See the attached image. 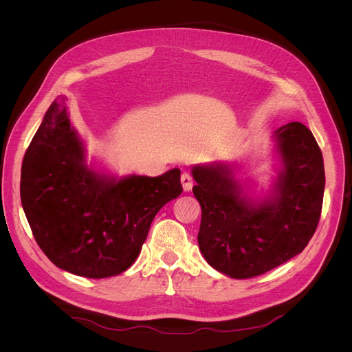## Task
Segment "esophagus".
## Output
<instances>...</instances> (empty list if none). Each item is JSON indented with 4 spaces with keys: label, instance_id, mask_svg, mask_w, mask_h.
I'll return each instance as SVG.
<instances>
[{
    "label": "esophagus",
    "instance_id": "obj_1",
    "mask_svg": "<svg viewBox=\"0 0 352 352\" xmlns=\"http://www.w3.org/2000/svg\"><path fill=\"white\" fill-rule=\"evenodd\" d=\"M180 182H182V186H184V190H185V192H189V190L192 189L194 180H192V176H190L189 173L184 172V173H182V176H180Z\"/></svg>",
    "mask_w": 352,
    "mask_h": 352
}]
</instances>
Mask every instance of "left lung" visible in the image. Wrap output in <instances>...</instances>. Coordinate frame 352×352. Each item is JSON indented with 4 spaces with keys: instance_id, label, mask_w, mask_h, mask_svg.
I'll return each instance as SVG.
<instances>
[{
    "instance_id": "8db88e82",
    "label": "left lung",
    "mask_w": 352,
    "mask_h": 352,
    "mask_svg": "<svg viewBox=\"0 0 352 352\" xmlns=\"http://www.w3.org/2000/svg\"><path fill=\"white\" fill-rule=\"evenodd\" d=\"M279 167L264 197L236 179V164L192 167L201 206L199 251L212 269L233 279L269 272L300 254L320 219L324 164L311 131L300 122L273 133Z\"/></svg>"
}]
</instances>
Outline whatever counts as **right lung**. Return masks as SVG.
Segmentation results:
<instances>
[{
    "mask_svg": "<svg viewBox=\"0 0 352 352\" xmlns=\"http://www.w3.org/2000/svg\"><path fill=\"white\" fill-rule=\"evenodd\" d=\"M180 194L179 168L117 177L88 166L65 95L50 105L23 157L20 198L32 233L57 267L83 278L129 269L160 208Z\"/></svg>",
    "mask_w": 352,
    "mask_h": 352,
    "instance_id": "obj_1",
    "label": "right lung"
}]
</instances>
